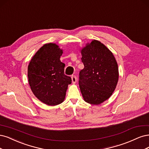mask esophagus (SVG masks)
I'll use <instances>...</instances> for the list:
<instances>
[{"mask_svg": "<svg viewBox=\"0 0 149 149\" xmlns=\"http://www.w3.org/2000/svg\"><path fill=\"white\" fill-rule=\"evenodd\" d=\"M72 81L73 84H75L77 82V77L75 75H72Z\"/></svg>", "mask_w": 149, "mask_h": 149, "instance_id": "obj_1", "label": "esophagus"}]
</instances>
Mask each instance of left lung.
Segmentation results:
<instances>
[{
  "label": "left lung",
  "instance_id": "obj_1",
  "mask_svg": "<svg viewBox=\"0 0 149 149\" xmlns=\"http://www.w3.org/2000/svg\"><path fill=\"white\" fill-rule=\"evenodd\" d=\"M84 68L79 74V87L85 102L98 105L111 97L119 79L118 66L112 52L98 40L80 50Z\"/></svg>",
  "mask_w": 149,
  "mask_h": 149
}]
</instances>
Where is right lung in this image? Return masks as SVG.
<instances>
[{
  "label": "right lung",
  "instance_id": "obj_1",
  "mask_svg": "<svg viewBox=\"0 0 149 149\" xmlns=\"http://www.w3.org/2000/svg\"><path fill=\"white\" fill-rule=\"evenodd\" d=\"M63 51L56 43H47L32 57L28 66V79L35 97L49 106L64 101L72 79L64 74L65 64L60 57Z\"/></svg>",
  "mask_w": 149,
  "mask_h": 149
}]
</instances>
